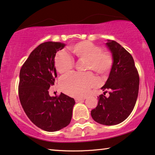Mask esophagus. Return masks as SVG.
<instances>
[{
  "label": "esophagus",
  "instance_id": "1",
  "mask_svg": "<svg viewBox=\"0 0 155 155\" xmlns=\"http://www.w3.org/2000/svg\"><path fill=\"white\" fill-rule=\"evenodd\" d=\"M85 100V98H76L75 99V101L76 102H80V101H84Z\"/></svg>",
  "mask_w": 155,
  "mask_h": 155
}]
</instances>
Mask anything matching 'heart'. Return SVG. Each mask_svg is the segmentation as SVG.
I'll return each mask as SVG.
<instances>
[{"label": "heart", "instance_id": "1", "mask_svg": "<svg viewBox=\"0 0 155 155\" xmlns=\"http://www.w3.org/2000/svg\"><path fill=\"white\" fill-rule=\"evenodd\" d=\"M75 58L85 61L84 70H91L101 76L109 72L114 59L109 53L101 51L99 46L88 41H81L69 48ZM55 68L60 74L70 72L74 67V61L70 55L61 51L58 53L54 60ZM97 84L96 78L90 72L72 73L61 78V87L63 91L71 96L81 97L88 94L92 87Z\"/></svg>", "mask_w": 155, "mask_h": 155}]
</instances>
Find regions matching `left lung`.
<instances>
[{
    "instance_id": "1",
    "label": "left lung",
    "mask_w": 155,
    "mask_h": 155,
    "mask_svg": "<svg viewBox=\"0 0 155 155\" xmlns=\"http://www.w3.org/2000/svg\"><path fill=\"white\" fill-rule=\"evenodd\" d=\"M112 54L114 63L101 90L109 97L101 94L98 104L91 110L95 122L104 125H115L123 122L134 108L139 88V76L134 61L125 48L114 40L106 43Z\"/></svg>"
}]
</instances>
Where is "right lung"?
Listing matches in <instances>:
<instances>
[{"label":"right lung","instance_id":"add662e5","mask_svg":"<svg viewBox=\"0 0 155 155\" xmlns=\"http://www.w3.org/2000/svg\"><path fill=\"white\" fill-rule=\"evenodd\" d=\"M65 44L47 41L31 53L19 73L18 96L27 116L37 127L56 131L70 123L75 101L63 93L51 97L48 89L57 77L54 58Z\"/></svg>","mask_w":155,"mask_h":155}]
</instances>
